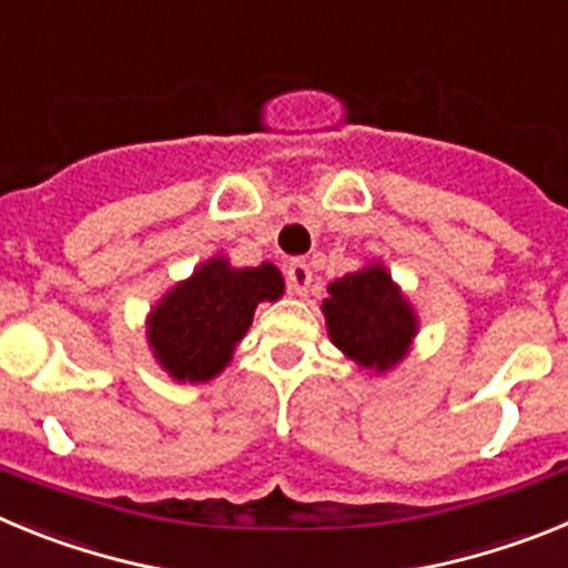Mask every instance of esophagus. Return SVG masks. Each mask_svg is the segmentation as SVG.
Wrapping results in <instances>:
<instances>
[{
	"label": "esophagus",
	"mask_w": 568,
	"mask_h": 568,
	"mask_svg": "<svg viewBox=\"0 0 568 568\" xmlns=\"http://www.w3.org/2000/svg\"><path fill=\"white\" fill-rule=\"evenodd\" d=\"M287 284L295 295H307L313 284V270L304 261H290L287 264Z\"/></svg>",
	"instance_id": "34e87169"
}]
</instances>
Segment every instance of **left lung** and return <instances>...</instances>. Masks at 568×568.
<instances>
[{"instance_id": "8db88e82", "label": "left lung", "mask_w": 568, "mask_h": 568, "mask_svg": "<svg viewBox=\"0 0 568 568\" xmlns=\"http://www.w3.org/2000/svg\"><path fill=\"white\" fill-rule=\"evenodd\" d=\"M324 315L333 344L378 373L404 358L415 335L413 310L384 267H366L333 281Z\"/></svg>"}]
</instances>
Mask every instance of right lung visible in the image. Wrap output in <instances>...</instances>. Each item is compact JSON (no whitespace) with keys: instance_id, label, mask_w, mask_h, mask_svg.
I'll list each match as a JSON object with an SVG mask.
<instances>
[{"instance_id":"1","label":"right lung","mask_w":568,"mask_h":568,"mask_svg":"<svg viewBox=\"0 0 568 568\" xmlns=\"http://www.w3.org/2000/svg\"><path fill=\"white\" fill-rule=\"evenodd\" d=\"M284 281L273 264L230 267L207 261L150 313L148 338L175 381H210L224 369L261 301H275Z\"/></svg>"}]
</instances>
